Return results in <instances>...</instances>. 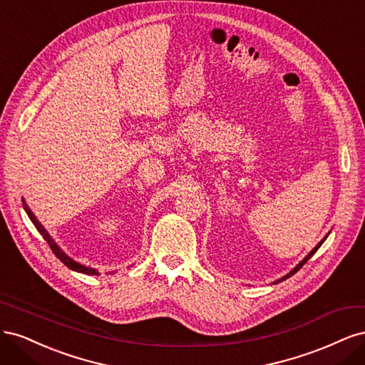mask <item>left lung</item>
Returning <instances> with one entry per match:
<instances>
[{"instance_id": "left-lung-1", "label": "left lung", "mask_w": 365, "mask_h": 365, "mask_svg": "<svg viewBox=\"0 0 365 365\" xmlns=\"http://www.w3.org/2000/svg\"><path fill=\"white\" fill-rule=\"evenodd\" d=\"M324 240H326V237H324V239H323L322 242H319V244H318V245H317V247H315V248H314V250H312L311 252H309V254H307V256H306V257H304V259H303V260H302L300 263H298V264H297V267H295V268H294V269H292V271H291V272H289L288 275H284V277H283L282 280H284V279H288V277H291V275H294V274H295V272H297L298 269H300V268L303 267V264H304V263H306V262H307L309 259H311V257L314 256V254L317 252V250H318L319 247H322V244H323V242H324Z\"/></svg>"}]
</instances>
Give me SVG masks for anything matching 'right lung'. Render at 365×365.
<instances>
[{
	"label": "right lung",
	"instance_id": "add662e5",
	"mask_svg": "<svg viewBox=\"0 0 365 365\" xmlns=\"http://www.w3.org/2000/svg\"><path fill=\"white\" fill-rule=\"evenodd\" d=\"M23 205H24V210L27 212V215H29V217H30V220L33 222V225L36 227V230L39 231L41 233V236L47 240V244H48V247L51 248V251H53V254L54 256H56L65 267H68L70 269H73V271H77V272H83V274H97V271L96 269H93V268H88V267H83V264H81V263H77V262H74L73 259H70L67 254H65L56 244H54V240L50 237V235L47 233L46 231V228H43L41 224H39V220L35 217V215L31 213V210L27 207V204L24 202V200H23Z\"/></svg>",
	"mask_w": 365,
	"mask_h": 365
}]
</instances>
